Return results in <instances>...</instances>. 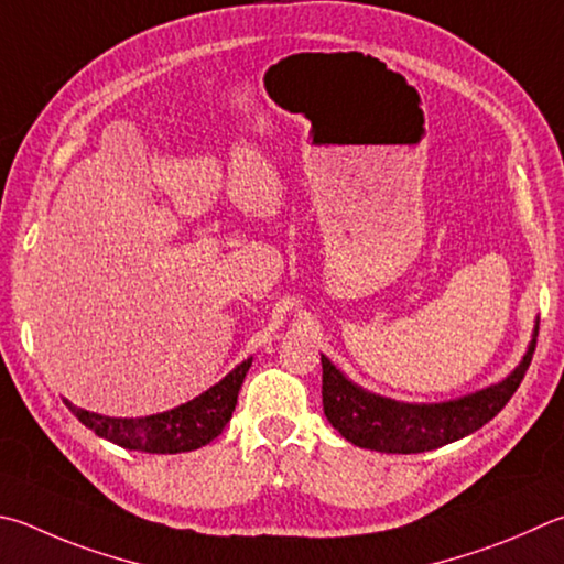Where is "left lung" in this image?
I'll return each instance as SVG.
<instances>
[{"label": "left lung", "mask_w": 564, "mask_h": 564, "mask_svg": "<svg viewBox=\"0 0 564 564\" xmlns=\"http://www.w3.org/2000/svg\"><path fill=\"white\" fill-rule=\"evenodd\" d=\"M538 345V330L523 362L500 384L480 389L476 394L444 404H404L365 392L347 382L335 365L321 355L323 362V412L347 442L382 454H422L432 452L456 438L474 434L488 424L516 389L523 382L532 352Z\"/></svg>", "instance_id": "8db88e82"}]
</instances>
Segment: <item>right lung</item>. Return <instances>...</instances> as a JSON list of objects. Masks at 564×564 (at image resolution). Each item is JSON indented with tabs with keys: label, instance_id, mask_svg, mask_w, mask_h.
<instances>
[{
	"label": "right lung",
	"instance_id": "right-lung-1",
	"mask_svg": "<svg viewBox=\"0 0 564 564\" xmlns=\"http://www.w3.org/2000/svg\"><path fill=\"white\" fill-rule=\"evenodd\" d=\"M249 367L251 360H243L237 370L224 377L219 384H214L197 399H192V402L177 409H170V412L142 419L100 416L96 412H86V409L74 406L70 402H66V406L76 414L80 424H86L90 429V432H96L100 438H108V442L122 448H130V452H194V448L207 446L212 438H217L224 432V426L229 424Z\"/></svg>",
	"mask_w": 564,
	"mask_h": 564
}]
</instances>
